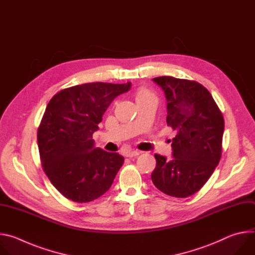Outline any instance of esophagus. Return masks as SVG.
Here are the masks:
<instances>
[{
  "mask_svg": "<svg viewBox=\"0 0 255 255\" xmlns=\"http://www.w3.org/2000/svg\"><path fill=\"white\" fill-rule=\"evenodd\" d=\"M141 152L140 151H137V150H130V151H126L125 152V156H127V157H134V156H137V155H139Z\"/></svg>",
  "mask_w": 255,
  "mask_h": 255,
  "instance_id": "esophagus-1",
  "label": "esophagus"
}]
</instances>
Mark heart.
Instances as JSON below:
<instances>
[{
  "label": "heart",
  "mask_w": 255,
  "mask_h": 255,
  "mask_svg": "<svg viewBox=\"0 0 255 255\" xmlns=\"http://www.w3.org/2000/svg\"><path fill=\"white\" fill-rule=\"evenodd\" d=\"M151 97H154V95L149 92L148 90L144 89V88H141L139 89L136 94H135V99H136V102H139L141 100H144V99H147V98H151Z\"/></svg>",
  "instance_id": "1"
}]
</instances>
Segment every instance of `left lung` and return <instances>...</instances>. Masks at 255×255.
I'll return each instance as SVG.
<instances>
[{
    "mask_svg": "<svg viewBox=\"0 0 255 255\" xmlns=\"http://www.w3.org/2000/svg\"><path fill=\"white\" fill-rule=\"evenodd\" d=\"M152 81L164 92L166 123L176 132L171 143L173 158L154 154L152 183L168 196L187 198L201 190L220 161L224 119L201 84L172 77Z\"/></svg>",
    "mask_w": 255,
    "mask_h": 255,
    "instance_id": "obj_1",
    "label": "left lung"
}]
</instances>
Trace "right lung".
I'll return each instance as SVG.
<instances>
[{"label": "right lung", "mask_w": 255, "mask_h": 255, "mask_svg": "<svg viewBox=\"0 0 255 255\" xmlns=\"http://www.w3.org/2000/svg\"><path fill=\"white\" fill-rule=\"evenodd\" d=\"M131 83H90L58 92L49 101L37 132L43 170L66 199L87 203L111 188L124 162L119 153L95 147L93 133L113 100Z\"/></svg>", "instance_id": "right-lung-1"}]
</instances>
